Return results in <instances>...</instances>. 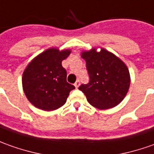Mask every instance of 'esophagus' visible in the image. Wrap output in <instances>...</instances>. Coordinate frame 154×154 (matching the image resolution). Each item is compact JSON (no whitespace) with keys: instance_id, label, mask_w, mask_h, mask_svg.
Instances as JSON below:
<instances>
[{"instance_id":"1","label":"esophagus","mask_w":154,"mask_h":154,"mask_svg":"<svg viewBox=\"0 0 154 154\" xmlns=\"http://www.w3.org/2000/svg\"><path fill=\"white\" fill-rule=\"evenodd\" d=\"M74 86H75V87H76V88H78V87H79V86H80V81H79V80H77V82H75V84H74Z\"/></svg>"}]
</instances>
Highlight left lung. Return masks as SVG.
I'll return each instance as SVG.
<instances>
[{
  "instance_id": "left-lung-1",
  "label": "left lung",
  "mask_w": 154,
  "mask_h": 154,
  "mask_svg": "<svg viewBox=\"0 0 154 154\" xmlns=\"http://www.w3.org/2000/svg\"><path fill=\"white\" fill-rule=\"evenodd\" d=\"M89 75V82L78 88L85 94L91 105L99 109L116 107L129 90V70L119 57L101 48L82 51Z\"/></svg>"
}]
</instances>
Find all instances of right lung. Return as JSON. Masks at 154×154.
<instances>
[{
  "label": "right lung",
  "mask_w": 154,
  "mask_h": 154,
  "mask_svg": "<svg viewBox=\"0 0 154 154\" xmlns=\"http://www.w3.org/2000/svg\"><path fill=\"white\" fill-rule=\"evenodd\" d=\"M71 52L50 48L34 57L25 68L22 78L23 92L36 108L45 111L57 109L75 88L66 82V71L61 65Z\"/></svg>",
  "instance_id": "right-lung-1"
}]
</instances>
